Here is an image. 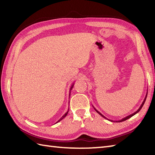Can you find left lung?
Segmentation results:
<instances>
[{
  "instance_id": "obj_1",
  "label": "left lung",
  "mask_w": 155,
  "mask_h": 155,
  "mask_svg": "<svg viewBox=\"0 0 155 155\" xmlns=\"http://www.w3.org/2000/svg\"><path fill=\"white\" fill-rule=\"evenodd\" d=\"M147 94H146V96H145V99H144V100H143V101L142 102V104H141V105H140V108H139L136 112L135 113H132V114H130V115H128V116H127V117H124V118H123L122 119H121V120H118V121H115V122H122V121H125V120H128V118H131L132 117H133L134 115H135V114H137L139 111H140V110L141 109V108H142V107L143 106V105H144V104H145V100H146V98H147ZM93 107H94V109L96 110V111L99 114H100V115L102 117H104V118H105V119H107L108 120H109V121H110V122H114V121H113V120H110V119H108L107 118H106L104 115H103V114L100 113V112H99L98 110L94 107L93 106Z\"/></svg>"
}]
</instances>
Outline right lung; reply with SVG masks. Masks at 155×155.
I'll return each instance as SVG.
<instances>
[{"mask_svg":"<svg viewBox=\"0 0 155 155\" xmlns=\"http://www.w3.org/2000/svg\"><path fill=\"white\" fill-rule=\"evenodd\" d=\"M74 84H72V86H71V88H70V93H69V96H70V95H71V90H72V88H73V86H74ZM69 109L68 108V110H67V112L65 113V114H64V115H63V116H62V117H61V118H60V119H59V120H58V122H55V124H56V123H58V122H59V121H61V120H62V119H63V118H65V117L67 116V113H68V112H69Z\"/></svg>","mask_w":155,"mask_h":155,"instance_id":"1","label":"right lung"}]
</instances>
